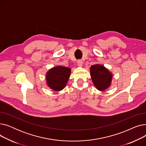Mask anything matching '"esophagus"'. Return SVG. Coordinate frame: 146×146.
I'll list each match as a JSON object with an SVG mask.
<instances>
[{
  "instance_id": "obj_1",
  "label": "esophagus",
  "mask_w": 146,
  "mask_h": 146,
  "mask_svg": "<svg viewBox=\"0 0 146 146\" xmlns=\"http://www.w3.org/2000/svg\"><path fill=\"white\" fill-rule=\"evenodd\" d=\"M77 63H78V66L79 67H82V66L83 64V62L81 60H78L77 61Z\"/></svg>"
}]
</instances>
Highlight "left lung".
I'll return each mask as SVG.
<instances>
[{
  "label": "left lung",
  "instance_id": "1",
  "mask_svg": "<svg viewBox=\"0 0 146 146\" xmlns=\"http://www.w3.org/2000/svg\"><path fill=\"white\" fill-rule=\"evenodd\" d=\"M90 70L92 80L98 90L103 91L111 85L112 75L104 66L93 65Z\"/></svg>",
  "mask_w": 146,
  "mask_h": 146
}]
</instances>
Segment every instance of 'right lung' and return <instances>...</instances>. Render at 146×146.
I'll return each mask as SVG.
<instances>
[{"mask_svg": "<svg viewBox=\"0 0 146 146\" xmlns=\"http://www.w3.org/2000/svg\"><path fill=\"white\" fill-rule=\"evenodd\" d=\"M70 68L63 66L54 67L46 75L47 85L52 90L60 91L64 88L70 75Z\"/></svg>", "mask_w": 146, "mask_h": 146, "instance_id": "1", "label": "right lung"}]
</instances>
